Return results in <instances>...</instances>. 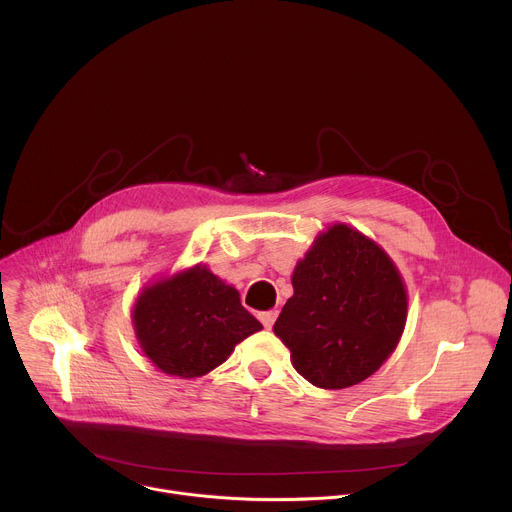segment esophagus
Returning <instances> with one entry per match:
<instances>
[{
  "label": "esophagus",
  "mask_w": 512,
  "mask_h": 512,
  "mask_svg": "<svg viewBox=\"0 0 512 512\" xmlns=\"http://www.w3.org/2000/svg\"><path fill=\"white\" fill-rule=\"evenodd\" d=\"M275 318H277V310H269V312H261L259 314V320L265 328H271L275 324Z\"/></svg>",
  "instance_id": "esophagus-1"
}]
</instances>
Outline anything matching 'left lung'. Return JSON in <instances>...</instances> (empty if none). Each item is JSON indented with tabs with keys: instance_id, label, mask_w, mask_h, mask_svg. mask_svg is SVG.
I'll list each match as a JSON object with an SVG mask.
<instances>
[{
	"instance_id": "8db88e82",
	"label": "left lung",
	"mask_w": 512,
	"mask_h": 512,
	"mask_svg": "<svg viewBox=\"0 0 512 512\" xmlns=\"http://www.w3.org/2000/svg\"><path fill=\"white\" fill-rule=\"evenodd\" d=\"M275 336L294 369L320 389L369 379L397 348L407 320V291L391 257L348 225L318 235L298 261Z\"/></svg>"
}]
</instances>
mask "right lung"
I'll use <instances>...</instances> for the list:
<instances>
[{"mask_svg":"<svg viewBox=\"0 0 512 512\" xmlns=\"http://www.w3.org/2000/svg\"><path fill=\"white\" fill-rule=\"evenodd\" d=\"M131 318L143 354L162 373L182 379L210 373L263 328L241 306L239 291L206 265L143 287Z\"/></svg>","mask_w":512,"mask_h":512,"instance_id":"1","label":"right lung"}]
</instances>
